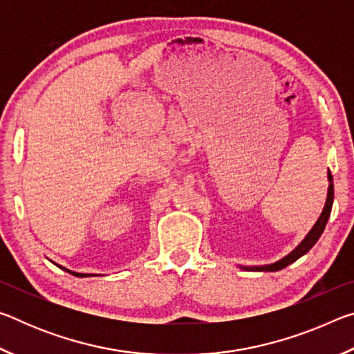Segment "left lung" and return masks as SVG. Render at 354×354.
I'll return each mask as SVG.
<instances>
[{"label":"left lung","mask_w":354,"mask_h":354,"mask_svg":"<svg viewBox=\"0 0 354 354\" xmlns=\"http://www.w3.org/2000/svg\"><path fill=\"white\" fill-rule=\"evenodd\" d=\"M328 181H329V187H328V195H326V203H325V207H323V212L317 220V223L314 225L313 230L308 232V236L303 239V242L298 245V247L292 251V253L287 254L283 259H279L278 262H273V263H268V266H261V267H242L243 270H251V272H278L281 268H284L289 266V263L295 262L298 257H301L303 254H306L308 251L314 247L315 242L319 241L323 230H325V226L328 223V218H329V214H331V207H333V201H334V184H333V175L331 173H328Z\"/></svg>","instance_id":"left-lung-1"}]
</instances>
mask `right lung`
Listing matches in <instances>:
<instances>
[{
    "mask_svg": "<svg viewBox=\"0 0 354 354\" xmlns=\"http://www.w3.org/2000/svg\"><path fill=\"white\" fill-rule=\"evenodd\" d=\"M57 266V263H56ZM59 268H62V270H65V272H68V273H71V274H75V277H77V278H86V277H92L91 273H76V272H71V270H68V268H65V267H62V266H57Z\"/></svg>",
    "mask_w": 354,
    "mask_h": 354,
    "instance_id": "obj_1",
    "label": "right lung"
}]
</instances>
